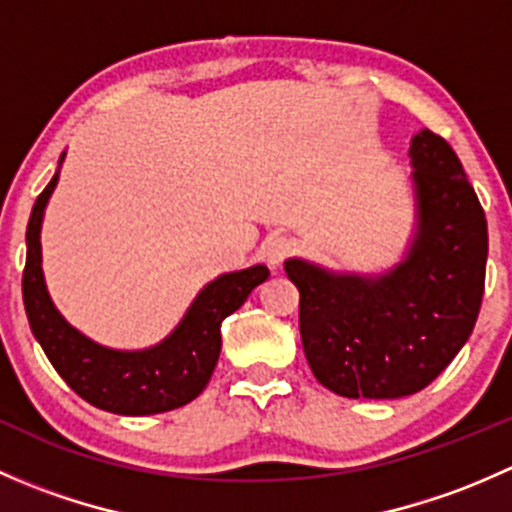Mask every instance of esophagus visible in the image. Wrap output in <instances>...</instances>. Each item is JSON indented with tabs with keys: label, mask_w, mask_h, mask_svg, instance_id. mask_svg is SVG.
<instances>
[{
	"label": "esophagus",
	"mask_w": 512,
	"mask_h": 512,
	"mask_svg": "<svg viewBox=\"0 0 512 512\" xmlns=\"http://www.w3.org/2000/svg\"><path fill=\"white\" fill-rule=\"evenodd\" d=\"M292 250H294V242L285 235L270 237V240L262 245V255L267 257V262H270L272 267H280L282 262H285L287 257L292 255Z\"/></svg>",
	"instance_id": "obj_1"
}]
</instances>
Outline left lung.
Instances as JSON below:
<instances>
[{
  "mask_svg": "<svg viewBox=\"0 0 512 512\" xmlns=\"http://www.w3.org/2000/svg\"><path fill=\"white\" fill-rule=\"evenodd\" d=\"M414 235L384 272H337L289 257L309 369L347 399H401L426 389L461 352L480 312L488 223L453 148L411 138Z\"/></svg>",
  "mask_w": 512,
  "mask_h": 512,
  "instance_id": "1",
  "label": "left lung"
}]
</instances>
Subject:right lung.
Wrapping results in <instances>:
<instances>
[{
    "mask_svg": "<svg viewBox=\"0 0 512 512\" xmlns=\"http://www.w3.org/2000/svg\"><path fill=\"white\" fill-rule=\"evenodd\" d=\"M66 153H61L59 168ZM59 170L36 198L27 225V267L22 277L24 309L36 342L61 379L91 406L121 416H151L190 404L208 386L218 364L220 324L245 304L250 292L270 277L265 265L225 272L190 302L178 327L146 349L103 347L71 327L51 302L41 270V223Z\"/></svg>",
    "mask_w": 512,
    "mask_h": 512,
    "instance_id": "1",
    "label": "right lung"
}]
</instances>
